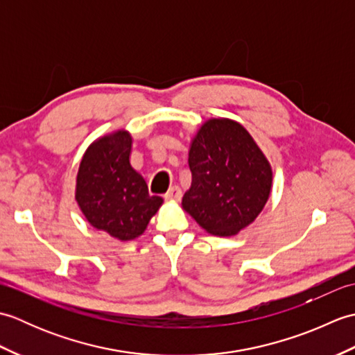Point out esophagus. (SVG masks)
<instances>
[{"instance_id": "obj_1", "label": "esophagus", "mask_w": 355, "mask_h": 355, "mask_svg": "<svg viewBox=\"0 0 355 355\" xmlns=\"http://www.w3.org/2000/svg\"><path fill=\"white\" fill-rule=\"evenodd\" d=\"M164 198H168V200H175V201H178L180 198H182V189H180L178 186H172L171 189L164 193Z\"/></svg>"}]
</instances>
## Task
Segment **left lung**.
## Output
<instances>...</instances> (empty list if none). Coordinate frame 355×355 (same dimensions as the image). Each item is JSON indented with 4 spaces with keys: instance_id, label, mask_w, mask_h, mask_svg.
<instances>
[{
    "instance_id": "obj_1",
    "label": "left lung",
    "mask_w": 355,
    "mask_h": 355,
    "mask_svg": "<svg viewBox=\"0 0 355 355\" xmlns=\"http://www.w3.org/2000/svg\"><path fill=\"white\" fill-rule=\"evenodd\" d=\"M192 183L182 207L215 236H233L262 212L273 171L258 143L232 119H209L189 148Z\"/></svg>"
}]
</instances>
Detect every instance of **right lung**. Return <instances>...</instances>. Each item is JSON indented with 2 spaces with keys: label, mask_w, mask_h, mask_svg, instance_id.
<instances>
[{
  "label": "right lung",
  "mask_w": 355,
  "mask_h": 355,
  "mask_svg": "<svg viewBox=\"0 0 355 355\" xmlns=\"http://www.w3.org/2000/svg\"><path fill=\"white\" fill-rule=\"evenodd\" d=\"M132 137L117 130L96 139L82 157L74 198L87 221L119 241L143 235L163 198L149 195L148 184L130 163Z\"/></svg>",
  "instance_id": "add662e5"
}]
</instances>
